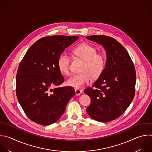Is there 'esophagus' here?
Returning <instances> with one entry per match:
<instances>
[{"instance_id":"esophagus-1","label":"esophagus","mask_w":152,"mask_h":152,"mask_svg":"<svg viewBox=\"0 0 152 152\" xmlns=\"http://www.w3.org/2000/svg\"><path fill=\"white\" fill-rule=\"evenodd\" d=\"M75 92H76V95H79L80 94L82 93L83 91H82V89H75Z\"/></svg>"}]
</instances>
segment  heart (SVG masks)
<instances>
[{
    "mask_svg": "<svg viewBox=\"0 0 152 152\" xmlns=\"http://www.w3.org/2000/svg\"><path fill=\"white\" fill-rule=\"evenodd\" d=\"M96 48L91 44L82 43L72 49L73 55L83 61L81 73L75 75L69 78L67 85L75 89H79L88 83L92 77L97 79L101 76L106 68V58L102 53H97ZM70 57L67 53H62L57 60L60 72L66 75L70 73Z\"/></svg>",
    "mask_w": 152,
    "mask_h": 152,
    "instance_id": "b5f03b06",
    "label": "heart"
}]
</instances>
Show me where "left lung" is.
Instances as JSON below:
<instances>
[{
  "label": "left lung",
  "instance_id": "1",
  "mask_svg": "<svg viewBox=\"0 0 152 152\" xmlns=\"http://www.w3.org/2000/svg\"><path fill=\"white\" fill-rule=\"evenodd\" d=\"M86 38L103 45L107 56L103 74L92 87L84 90L91 99L86 112L98 122H110L125 112L134 97L135 67L126 49L114 38L104 35Z\"/></svg>",
  "mask_w": 152,
  "mask_h": 152
}]
</instances>
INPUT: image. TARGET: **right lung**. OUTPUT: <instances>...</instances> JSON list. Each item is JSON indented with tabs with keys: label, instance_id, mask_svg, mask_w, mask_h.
<instances>
[{
	"label": "right lung",
	"instance_id": "right-lung-1",
	"mask_svg": "<svg viewBox=\"0 0 152 152\" xmlns=\"http://www.w3.org/2000/svg\"><path fill=\"white\" fill-rule=\"evenodd\" d=\"M78 36H51L36 41L21 60L16 77V94L27 117L33 122L49 125L63 115L75 95L72 86L52 89L64 82L57 60Z\"/></svg>",
	"mask_w": 152,
	"mask_h": 152
}]
</instances>
